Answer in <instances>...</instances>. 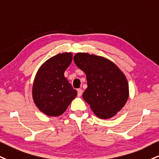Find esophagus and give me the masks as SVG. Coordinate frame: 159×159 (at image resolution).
Masks as SVG:
<instances>
[{
  "label": "esophagus",
  "mask_w": 159,
  "mask_h": 159,
  "mask_svg": "<svg viewBox=\"0 0 159 159\" xmlns=\"http://www.w3.org/2000/svg\"><path fill=\"white\" fill-rule=\"evenodd\" d=\"M82 94H83V90L82 89H77V96L78 97H81Z\"/></svg>",
  "instance_id": "34e87169"
}]
</instances>
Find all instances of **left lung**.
<instances>
[{
    "label": "left lung",
    "instance_id": "8db88e82",
    "mask_svg": "<svg viewBox=\"0 0 159 159\" xmlns=\"http://www.w3.org/2000/svg\"><path fill=\"white\" fill-rule=\"evenodd\" d=\"M78 68L85 72L88 88L83 97L99 119L114 116L125 106L129 86L123 72L108 59L88 53L74 57Z\"/></svg>",
    "mask_w": 159,
    "mask_h": 159
}]
</instances>
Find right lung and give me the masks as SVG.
I'll use <instances>...</instances> for the list:
<instances>
[{"label": "right lung", "instance_id": "obj_1", "mask_svg": "<svg viewBox=\"0 0 159 159\" xmlns=\"http://www.w3.org/2000/svg\"><path fill=\"white\" fill-rule=\"evenodd\" d=\"M72 58L70 52L57 54L46 60L35 76L33 100L41 112L48 116L62 115L77 94L64 76Z\"/></svg>", "mask_w": 159, "mask_h": 159}]
</instances>
